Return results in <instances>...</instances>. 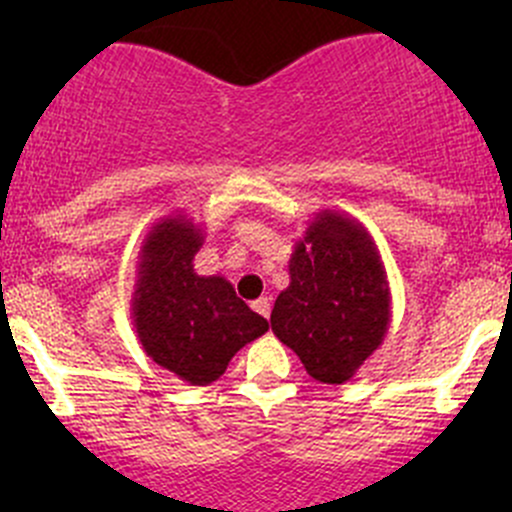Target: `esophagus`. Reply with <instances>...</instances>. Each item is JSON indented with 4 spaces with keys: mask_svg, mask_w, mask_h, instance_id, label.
I'll list each match as a JSON object with an SVG mask.
<instances>
[{
    "mask_svg": "<svg viewBox=\"0 0 512 512\" xmlns=\"http://www.w3.org/2000/svg\"><path fill=\"white\" fill-rule=\"evenodd\" d=\"M252 309H255L260 317H270L272 304H270V299H267V297H260V299H255V302H252Z\"/></svg>",
    "mask_w": 512,
    "mask_h": 512,
    "instance_id": "obj_1",
    "label": "esophagus"
}]
</instances>
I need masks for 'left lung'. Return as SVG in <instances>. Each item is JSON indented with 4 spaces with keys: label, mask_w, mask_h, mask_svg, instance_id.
<instances>
[{
    "label": "left lung",
    "mask_w": 512,
    "mask_h": 512,
    "mask_svg": "<svg viewBox=\"0 0 512 512\" xmlns=\"http://www.w3.org/2000/svg\"><path fill=\"white\" fill-rule=\"evenodd\" d=\"M272 332L307 374L344 384L384 342L391 289L379 247L356 218L322 210L294 242L289 287L272 309Z\"/></svg>",
    "instance_id": "1"
}]
</instances>
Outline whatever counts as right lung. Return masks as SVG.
Listing matches in <instances>:
<instances>
[{"label":"right lung","mask_w":512,"mask_h":512,"mask_svg":"<svg viewBox=\"0 0 512 512\" xmlns=\"http://www.w3.org/2000/svg\"><path fill=\"white\" fill-rule=\"evenodd\" d=\"M203 240L200 225L185 215L158 220L138 252L131 299L143 352L193 386L218 381L232 356L270 329L225 277L193 270Z\"/></svg>","instance_id":"1"}]
</instances>
